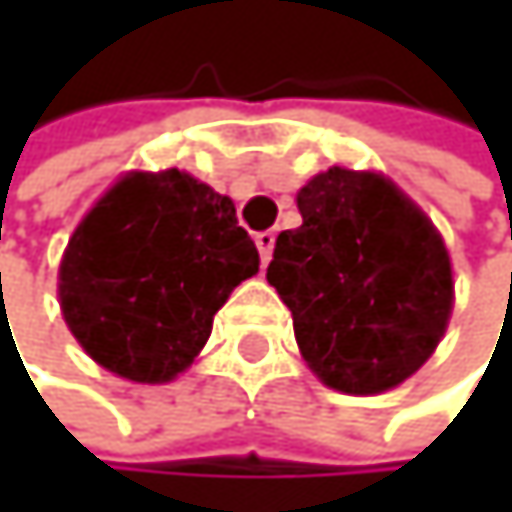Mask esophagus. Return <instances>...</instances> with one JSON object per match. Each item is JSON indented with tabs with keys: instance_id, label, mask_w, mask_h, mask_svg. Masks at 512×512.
Returning <instances> with one entry per match:
<instances>
[{
	"instance_id": "obj_1",
	"label": "esophagus",
	"mask_w": 512,
	"mask_h": 512,
	"mask_svg": "<svg viewBox=\"0 0 512 512\" xmlns=\"http://www.w3.org/2000/svg\"><path fill=\"white\" fill-rule=\"evenodd\" d=\"M254 245H258V251H261V264H270V258H273V245H276V233H273V230L258 233V236H254Z\"/></svg>"
}]
</instances>
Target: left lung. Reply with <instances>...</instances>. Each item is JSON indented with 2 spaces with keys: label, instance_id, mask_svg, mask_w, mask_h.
Segmentation results:
<instances>
[{
  "label": "left lung",
  "instance_id": "8db88e82",
  "mask_svg": "<svg viewBox=\"0 0 512 512\" xmlns=\"http://www.w3.org/2000/svg\"><path fill=\"white\" fill-rule=\"evenodd\" d=\"M267 282L291 310L313 375L341 393L399 387L442 341L455 282L427 214L375 171L334 165L298 193Z\"/></svg>",
  "mask_w": 512,
  "mask_h": 512
}]
</instances>
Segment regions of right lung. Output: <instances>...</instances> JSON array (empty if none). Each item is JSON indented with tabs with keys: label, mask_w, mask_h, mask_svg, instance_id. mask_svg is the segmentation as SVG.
Here are the masks:
<instances>
[{
	"label": "right lung",
	"mask_w": 512,
	"mask_h": 512,
	"mask_svg": "<svg viewBox=\"0 0 512 512\" xmlns=\"http://www.w3.org/2000/svg\"><path fill=\"white\" fill-rule=\"evenodd\" d=\"M258 264L230 196L178 168L131 171L70 236L57 294L97 365L165 384L199 356L214 313Z\"/></svg>",
	"instance_id": "add662e5"
}]
</instances>
